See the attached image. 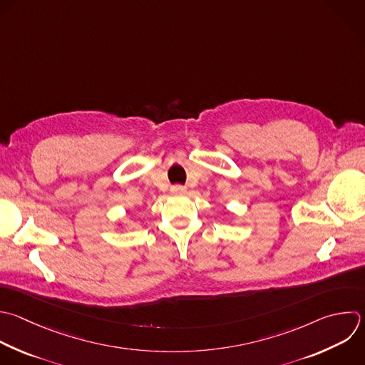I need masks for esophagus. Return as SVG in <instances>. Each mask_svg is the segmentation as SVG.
I'll return each instance as SVG.
<instances>
[{"label":"esophagus","instance_id":"esophagus-1","mask_svg":"<svg viewBox=\"0 0 365 365\" xmlns=\"http://www.w3.org/2000/svg\"><path fill=\"white\" fill-rule=\"evenodd\" d=\"M171 191H173V192H184V191H185V187H182V185H173V187H171Z\"/></svg>","mask_w":365,"mask_h":365}]
</instances>
